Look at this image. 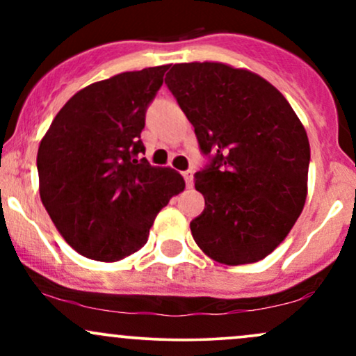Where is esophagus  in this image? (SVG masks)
<instances>
[{"mask_svg": "<svg viewBox=\"0 0 356 356\" xmlns=\"http://www.w3.org/2000/svg\"><path fill=\"white\" fill-rule=\"evenodd\" d=\"M182 177L184 181H186V186L192 187V184H194V172H192V170H184Z\"/></svg>", "mask_w": 356, "mask_h": 356, "instance_id": "34e87169", "label": "esophagus"}]
</instances>
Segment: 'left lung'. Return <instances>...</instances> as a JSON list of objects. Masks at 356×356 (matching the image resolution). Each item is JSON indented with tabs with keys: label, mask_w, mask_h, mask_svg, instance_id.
Segmentation results:
<instances>
[{
	"label": "left lung",
	"mask_w": 356,
	"mask_h": 356,
	"mask_svg": "<svg viewBox=\"0 0 356 356\" xmlns=\"http://www.w3.org/2000/svg\"><path fill=\"white\" fill-rule=\"evenodd\" d=\"M165 85L209 164L195 172L202 214L192 238L229 266L266 257L303 211L309 142L295 110L256 73L214 61L177 63Z\"/></svg>",
	"instance_id": "8db88e82"
}]
</instances>
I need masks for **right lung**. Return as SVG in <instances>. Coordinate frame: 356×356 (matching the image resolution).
Wrapping results in <instances>:
<instances>
[{
  "label": "right lung",
  "instance_id": "1",
  "mask_svg": "<svg viewBox=\"0 0 356 356\" xmlns=\"http://www.w3.org/2000/svg\"><path fill=\"white\" fill-rule=\"evenodd\" d=\"M169 65L88 85L56 113L36 157L40 197L81 256L113 263L138 251L182 175L147 162L140 132Z\"/></svg>",
  "mask_w": 356,
  "mask_h": 356
}]
</instances>
